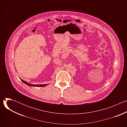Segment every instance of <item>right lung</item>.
<instances>
[{"label": "right lung", "instance_id": "obj_1", "mask_svg": "<svg viewBox=\"0 0 127 127\" xmlns=\"http://www.w3.org/2000/svg\"><path fill=\"white\" fill-rule=\"evenodd\" d=\"M21 79V78H20ZM21 80H22V82H23L24 83H25V84H26L27 85H29V86H39V87H43V86H46L47 84H40V85H33V84H30L28 82H27L26 81L22 80V79H21Z\"/></svg>", "mask_w": 127, "mask_h": 127}]
</instances>
